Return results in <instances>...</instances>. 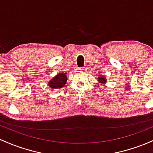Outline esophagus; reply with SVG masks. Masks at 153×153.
I'll return each instance as SVG.
<instances>
[{
    "label": "esophagus",
    "instance_id": "34e87169",
    "mask_svg": "<svg viewBox=\"0 0 153 153\" xmlns=\"http://www.w3.org/2000/svg\"><path fill=\"white\" fill-rule=\"evenodd\" d=\"M80 70H86V67H82V68H80Z\"/></svg>",
    "mask_w": 153,
    "mask_h": 153
}]
</instances>
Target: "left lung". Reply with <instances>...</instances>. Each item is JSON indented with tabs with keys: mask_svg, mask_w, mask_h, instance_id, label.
I'll use <instances>...</instances> for the list:
<instances>
[{
	"mask_svg": "<svg viewBox=\"0 0 153 153\" xmlns=\"http://www.w3.org/2000/svg\"><path fill=\"white\" fill-rule=\"evenodd\" d=\"M99 80H100V81L102 83H105L107 82V80L105 79V78H99Z\"/></svg>",
	"mask_w": 153,
	"mask_h": 153,
	"instance_id": "obj_1",
	"label": "left lung"
}]
</instances>
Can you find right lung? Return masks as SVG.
Listing matches in <instances>:
<instances>
[{"label": "right lung", "instance_id": "add662e5", "mask_svg": "<svg viewBox=\"0 0 153 153\" xmlns=\"http://www.w3.org/2000/svg\"><path fill=\"white\" fill-rule=\"evenodd\" d=\"M66 75L67 73H59L54 78H52L48 83L50 88L58 89V88L63 87L66 83L67 80H68Z\"/></svg>", "mask_w": 153, "mask_h": 153}]
</instances>
